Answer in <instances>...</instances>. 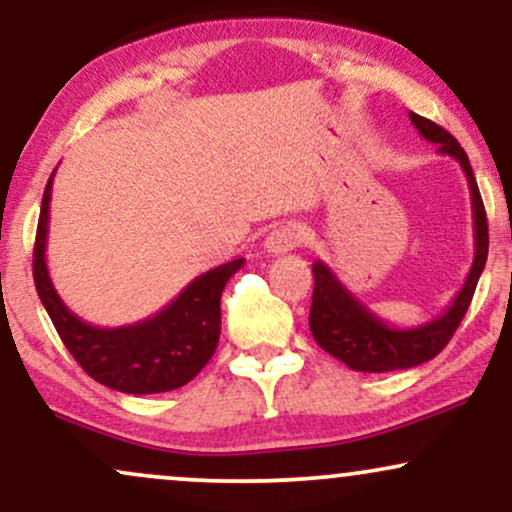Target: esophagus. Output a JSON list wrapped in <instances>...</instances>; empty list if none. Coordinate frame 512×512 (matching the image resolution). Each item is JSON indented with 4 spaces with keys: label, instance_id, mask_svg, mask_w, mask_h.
<instances>
[{
    "label": "esophagus",
    "instance_id": "1",
    "mask_svg": "<svg viewBox=\"0 0 512 512\" xmlns=\"http://www.w3.org/2000/svg\"><path fill=\"white\" fill-rule=\"evenodd\" d=\"M298 243H301V231H298L296 226H291V223H286V226L274 228V231L269 233L267 240H264V250H267L269 255H286V252H291Z\"/></svg>",
    "mask_w": 512,
    "mask_h": 512
}]
</instances>
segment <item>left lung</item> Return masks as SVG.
I'll use <instances>...</instances> for the list:
<instances>
[{
  "label": "left lung",
  "mask_w": 512,
  "mask_h": 512,
  "mask_svg": "<svg viewBox=\"0 0 512 512\" xmlns=\"http://www.w3.org/2000/svg\"><path fill=\"white\" fill-rule=\"evenodd\" d=\"M409 120L414 122L426 142L438 144V154L455 158L467 175L474 219V260L462 289L452 298L445 313L416 327H395L380 320L366 303L358 301L354 293L346 289L325 262L317 260L313 264L315 289L313 305H310V332L327 354L361 373H390V370L414 368L438 356L460 327L462 317L472 303L479 276L484 272L486 255H489V226H486L484 202H481L477 178H474L460 142L426 117L409 113Z\"/></svg>",
  "instance_id": "left-lung-1"
}]
</instances>
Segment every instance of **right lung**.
Returning a JSON list of instances; mask_svg holds the SVG:
<instances>
[{"label": "right lung", "instance_id": "obj_1", "mask_svg": "<svg viewBox=\"0 0 512 512\" xmlns=\"http://www.w3.org/2000/svg\"><path fill=\"white\" fill-rule=\"evenodd\" d=\"M52 178L55 173L45 185L40 204L33 279L35 291L69 354L93 380L125 395H154L187 385L214 356L221 334L223 286L245 260L240 257L199 274L178 298L146 320L122 327L91 325L64 305L45 262Z\"/></svg>", "mask_w": 512, "mask_h": 512}]
</instances>
